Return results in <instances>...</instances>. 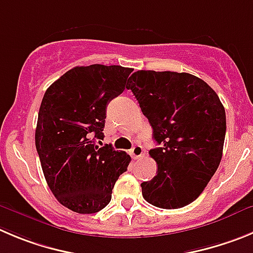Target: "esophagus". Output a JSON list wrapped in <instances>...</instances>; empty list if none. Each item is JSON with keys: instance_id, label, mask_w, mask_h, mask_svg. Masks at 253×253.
Wrapping results in <instances>:
<instances>
[{"instance_id": "1", "label": "esophagus", "mask_w": 253, "mask_h": 253, "mask_svg": "<svg viewBox=\"0 0 253 253\" xmlns=\"http://www.w3.org/2000/svg\"><path fill=\"white\" fill-rule=\"evenodd\" d=\"M129 155H131L134 160L140 159V157H142V155H143V148L141 147L140 145L133 146V147H132V150L129 151Z\"/></svg>"}]
</instances>
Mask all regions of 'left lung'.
<instances>
[{
  "mask_svg": "<svg viewBox=\"0 0 253 253\" xmlns=\"http://www.w3.org/2000/svg\"><path fill=\"white\" fill-rule=\"evenodd\" d=\"M141 111L152 126L157 145L150 156L157 174L141 183L142 196L160 209H181L193 202L222 159L225 107L216 92L186 72L137 71L128 79Z\"/></svg>",
  "mask_w": 253,
  "mask_h": 253,
  "instance_id": "1",
  "label": "left lung"
}]
</instances>
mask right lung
<instances>
[{
	"mask_svg": "<svg viewBox=\"0 0 253 253\" xmlns=\"http://www.w3.org/2000/svg\"><path fill=\"white\" fill-rule=\"evenodd\" d=\"M132 68L91 65L73 67L44 92L36 141L49 190L62 206L96 213L111 201L113 186L131 157L103 140L108 102L124 92Z\"/></svg>",
	"mask_w": 253,
	"mask_h": 253,
	"instance_id": "1",
	"label": "right lung"
}]
</instances>
